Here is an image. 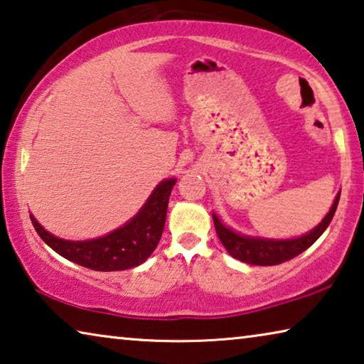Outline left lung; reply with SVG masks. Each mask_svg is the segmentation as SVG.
<instances>
[{
    "instance_id": "obj_1",
    "label": "left lung",
    "mask_w": 364,
    "mask_h": 364,
    "mask_svg": "<svg viewBox=\"0 0 364 364\" xmlns=\"http://www.w3.org/2000/svg\"><path fill=\"white\" fill-rule=\"evenodd\" d=\"M340 200V192L335 197L333 203L328 210V213L323 216V220L318 225L311 229L309 232L303 234V236L291 237V239H270V237H259V236H247V234H240L234 231L213 213V223L218 237H220L221 244L229 255L234 257L240 262L250 265H278L283 262L291 260L293 257L304 252L307 247H311L316 240L322 236L327 226L331 225L332 218L335 215Z\"/></svg>"
}]
</instances>
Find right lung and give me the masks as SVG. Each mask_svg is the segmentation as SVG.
Returning a JSON list of instances; mask_svg holds the SVG:
<instances>
[{
  "label": "right lung",
  "instance_id": "right-lung-1",
  "mask_svg": "<svg viewBox=\"0 0 364 364\" xmlns=\"http://www.w3.org/2000/svg\"><path fill=\"white\" fill-rule=\"evenodd\" d=\"M176 182L177 178H164L132 220L96 239H61L48 232L32 215L31 221L43 242L65 259L97 272L128 270L141 265L154 252L163 236L167 203Z\"/></svg>",
  "mask_w": 364,
  "mask_h": 364
}]
</instances>
